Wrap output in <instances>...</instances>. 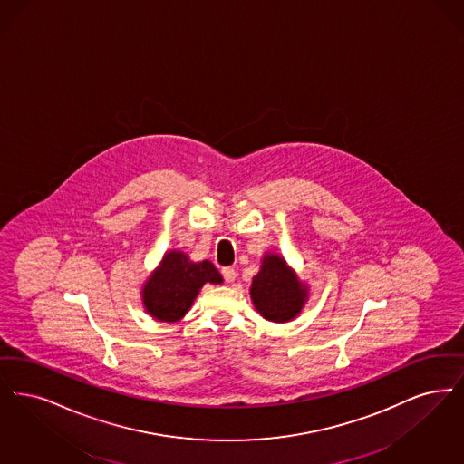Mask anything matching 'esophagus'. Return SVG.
Returning a JSON list of instances; mask_svg holds the SVG:
<instances>
[{
  "label": "esophagus",
  "instance_id": "1",
  "mask_svg": "<svg viewBox=\"0 0 464 464\" xmlns=\"http://www.w3.org/2000/svg\"><path fill=\"white\" fill-rule=\"evenodd\" d=\"M223 278L226 283H233L235 278H237V271L233 267H224Z\"/></svg>",
  "mask_w": 464,
  "mask_h": 464
}]
</instances>
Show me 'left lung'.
I'll return each instance as SVG.
<instances>
[{
    "label": "left lung",
    "mask_w": 464,
    "mask_h": 464,
    "mask_svg": "<svg viewBox=\"0 0 464 464\" xmlns=\"http://www.w3.org/2000/svg\"><path fill=\"white\" fill-rule=\"evenodd\" d=\"M250 298L264 319L271 323L294 321L309 300V286L295 269L275 252L260 259L259 273L252 279Z\"/></svg>",
    "instance_id": "left-lung-1"
}]
</instances>
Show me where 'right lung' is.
Wrapping results in <instances>:
<instances>
[{
	"label": "right lung",
	"instance_id": "obj_1",
	"mask_svg": "<svg viewBox=\"0 0 464 464\" xmlns=\"http://www.w3.org/2000/svg\"><path fill=\"white\" fill-rule=\"evenodd\" d=\"M205 283L221 285L223 276L210 260L193 262L183 250H167L141 285L147 314L160 323H178L191 309Z\"/></svg>",
	"mask_w": 464,
	"mask_h": 464
}]
</instances>
